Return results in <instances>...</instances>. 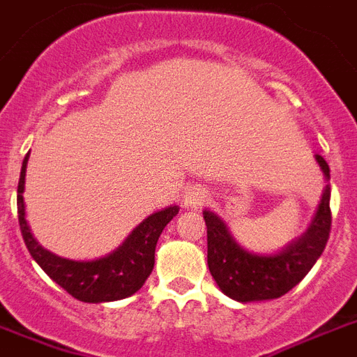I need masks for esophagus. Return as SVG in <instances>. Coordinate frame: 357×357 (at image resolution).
Returning <instances> with one entry per match:
<instances>
[{"mask_svg":"<svg viewBox=\"0 0 357 357\" xmlns=\"http://www.w3.org/2000/svg\"><path fill=\"white\" fill-rule=\"evenodd\" d=\"M205 198H207V194L202 187L198 185H192V187H187L183 192V207L185 208H198L204 205Z\"/></svg>","mask_w":357,"mask_h":357,"instance_id":"obj_1","label":"esophagus"}]
</instances>
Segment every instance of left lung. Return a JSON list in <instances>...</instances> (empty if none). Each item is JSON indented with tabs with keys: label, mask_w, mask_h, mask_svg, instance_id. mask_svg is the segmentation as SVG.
I'll return each instance as SVG.
<instances>
[{
	"label": "left lung",
	"mask_w": 357,
	"mask_h": 357,
	"mask_svg": "<svg viewBox=\"0 0 357 357\" xmlns=\"http://www.w3.org/2000/svg\"><path fill=\"white\" fill-rule=\"evenodd\" d=\"M315 161L328 181V163L319 153H315ZM204 220L207 225L208 271L218 288L233 301L244 304L279 299L306 277L323 255L332 225L330 185L324 187L308 229L277 253H253L242 248L224 220L208 208L204 211Z\"/></svg>",
	"instance_id": "1"
}]
</instances>
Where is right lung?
Masks as SVG:
<instances>
[{"label":"right lung","mask_w":357,"mask_h":357,"mask_svg":"<svg viewBox=\"0 0 357 357\" xmlns=\"http://www.w3.org/2000/svg\"><path fill=\"white\" fill-rule=\"evenodd\" d=\"M29 153L23 159L18 183V220L29 253L54 282L82 303H112L126 299L143 288L153 269L158 240L170 220L179 213L178 205L165 207L144 218L123 244L95 260H71L58 257L38 244L25 220V172Z\"/></svg>","instance_id":"1"}]
</instances>
